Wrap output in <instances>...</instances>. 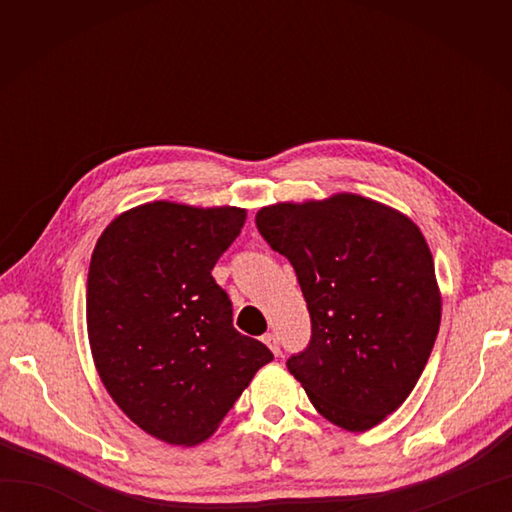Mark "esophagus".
<instances>
[{
    "label": "esophagus",
    "instance_id": "esophagus-1",
    "mask_svg": "<svg viewBox=\"0 0 512 512\" xmlns=\"http://www.w3.org/2000/svg\"><path fill=\"white\" fill-rule=\"evenodd\" d=\"M262 341L270 347V352H273V354H279V339H277V334H275V332H268V334H264V336H262Z\"/></svg>",
    "mask_w": 512,
    "mask_h": 512
}]
</instances>
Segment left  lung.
Segmentation results:
<instances>
[{
	"label": "left lung",
	"instance_id": "obj_1",
	"mask_svg": "<svg viewBox=\"0 0 512 512\" xmlns=\"http://www.w3.org/2000/svg\"><path fill=\"white\" fill-rule=\"evenodd\" d=\"M270 248L292 264L312 339L288 369L325 420L367 431L416 387L436 343L442 295L416 222L356 193L257 211Z\"/></svg>",
	"mask_w": 512,
	"mask_h": 512
}]
</instances>
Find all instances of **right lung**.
Returning a JSON list of instances; mask_svg holds the SVG:
<instances>
[{"instance_id": "right-lung-1", "label": "right lung", "mask_w": 512, "mask_h": 512, "mask_svg": "<svg viewBox=\"0 0 512 512\" xmlns=\"http://www.w3.org/2000/svg\"><path fill=\"white\" fill-rule=\"evenodd\" d=\"M246 222L239 206L156 200L105 226L88 273V339L107 394L156 440L211 438L273 361L233 328L211 270Z\"/></svg>"}]
</instances>
